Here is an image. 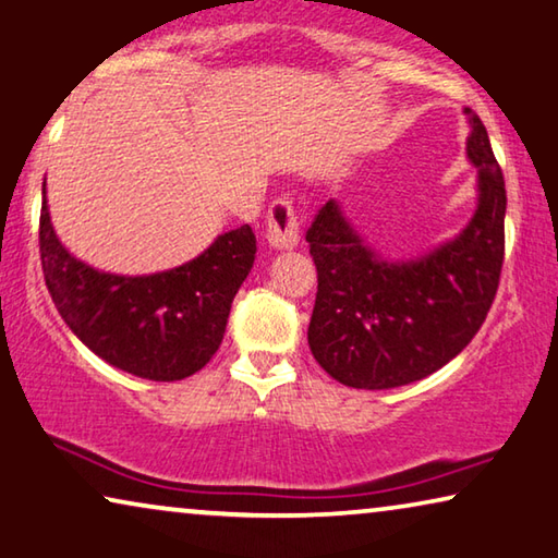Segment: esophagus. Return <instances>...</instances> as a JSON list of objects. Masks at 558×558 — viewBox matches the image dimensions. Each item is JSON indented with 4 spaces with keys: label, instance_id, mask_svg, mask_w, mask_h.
Returning <instances> with one entry per match:
<instances>
[{
    "label": "esophagus",
    "instance_id": "34e87169",
    "mask_svg": "<svg viewBox=\"0 0 558 558\" xmlns=\"http://www.w3.org/2000/svg\"><path fill=\"white\" fill-rule=\"evenodd\" d=\"M265 228H268V243L272 247H295L298 245V215L290 197L272 199L265 215Z\"/></svg>",
    "mask_w": 558,
    "mask_h": 558
}]
</instances>
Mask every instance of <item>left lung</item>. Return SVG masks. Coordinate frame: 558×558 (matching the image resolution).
Here are the masks:
<instances>
[{
    "label": "left lung",
    "mask_w": 558,
    "mask_h": 558,
    "mask_svg": "<svg viewBox=\"0 0 558 558\" xmlns=\"http://www.w3.org/2000/svg\"><path fill=\"white\" fill-rule=\"evenodd\" d=\"M469 112L478 210L459 238L421 260L384 263L328 199L305 232L318 270L307 343L343 386L384 390L456 359L492 311L506 251V185L488 132Z\"/></svg>",
    "instance_id": "8db88e82"
}]
</instances>
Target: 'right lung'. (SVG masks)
Here are the masks:
<instances>
[{
	"instance_id": "right-lung-1",
	"label": "right lung",
	"mask_w": 558,
	"mask_h": 558,
	"mask_svg": "<svg viewBox=\"0 0 558 558\" xmlns=\"http://www.w3.org/2000/svg\"><path fill=\"white\" fill-rule=\"evenodd\" d=\"M39 255L57 311L89 351L132 376L182 380L222 343L232 298L253 268L255 232L230 230L180 268L124 278L66 253L41 199Z\"/></svg>"
}]
</instances>
